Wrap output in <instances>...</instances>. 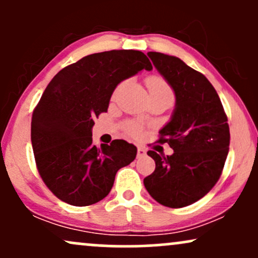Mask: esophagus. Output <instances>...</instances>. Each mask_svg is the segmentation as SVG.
I'll return each mask as SVG.
<instances>
[{
	"instance_id": "1",
	"label": "esophagus",
	"mask_w": 258,
	"mask_h": 258,
	"mask_svg": "<svg viewBox=\"0 0 258 258\" xmlns=\"http://www.w3.org/2000/svg\"><path fill=\"white\" fill-rule=\"evenodd\" d=\"M146 154H147V150L144 149L143 147H138V149H137V158L139 159V158H143V156H146Z\"/></svg>"
}]
</instances>
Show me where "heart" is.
<instances>
[{
    "mask_svg": "<svg viewBox=\"0 0 258 258\" xmlns=\"http://www.w3.org/2000/svg\"><path fill=\"white\" fill-rule=\"evenodd\" d=\"M147 87L149 90L150 94H166V96H172V90H171L170 85L165 81L164 79L160 76H149L147 79ZM125 131L130 136L133 137H138L142 133V127L133 122H127L125 125Z\"/></svg>",
    "mask_w": 258,
    "mask_h": 258,
    "instance_id": "heart-1",
    "label": "heart"
}]
</instances>
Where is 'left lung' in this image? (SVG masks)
Returning a JSON list of instances; mask_svg holds the SVG:
<instances>
[{"label":"left lung","instance_id":"1","mask_svg":"<svg viewBox=\"0 0 258 258\" xmlns=\"http://www.w3.org/2000/svg\"><path fill=\"white\" fill-rule=\"evenodd\" d=\"M148 55L174 91L176 108L159 132V143H167L173 154L148 152L155 171L144 178V186L159 204L179 209L205 197L220 179L229 150V126L217 92L203 74L173 55Z\"/></svg>","mask_w":258,"mask_h":258}]
</instances>
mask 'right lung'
I'll use <instances>...</instances> for the list:
<instances>
[{
	"mask_svg": "<svg viewBox=\"0 0 258 258\" xmlns=\"http://www.w3.org/2000/svg\"><path fill=\"white\" fill-rule=\"evenodd\" d=\"M153 69L143 52L112 49L61 69L44 90L31 119V143L41 178L58 199L88 206L104 199L137 148L122 139L96 147L92 127L108 110L116 86Z\"/></svg>",
	"mask_w": 258,
	"mask_h": 258,
	"instance_id": "obj_1",
	"label": "right lung"
}]
</instances>
